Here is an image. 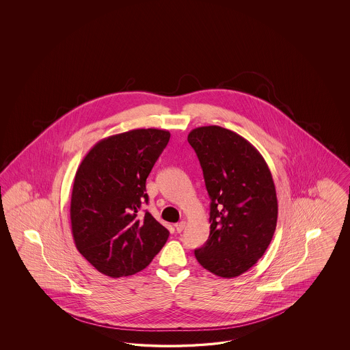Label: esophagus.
I'll list each match as a JSON object with an SVG mask.
<instances>
[{
  "label": "esophagus",
  "mask_w": 350,
  "mask_h": 350,
  "mask_svg": "<svg viewBox=\"0 0 350 350\" xmlns=\"http://www.w3.org/2000/svg\"><path fill=\"white\" fill-rule=\"evenodd\" d=\"M185 226H186V222H185V221H180V222L176 223V224H174L176 231L178 233L182 232V231H183V228H185Z\"/></svg>",
  "instance_id": "1"
}]
</instances>
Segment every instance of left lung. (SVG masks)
<instances>
[{
    "mask_svg": "<svg viewBox=\"0 0 350 350\" xmlns=\"http://www.w3.org/2000/svg\"><path fill=\"white\" fill-rule=\"evenodd\" d=\"M195 150L211 198V233L198 262L214 275H243L263 256L277 224L275 183L260 152L219 126L192 129Z\"/></svg>",
    "mask_w": 350,
    "mask_h": 350,
    "instance_id": "left-lung-1",
    "label": "left lung"
}]
</instances>
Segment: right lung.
<instances>
[{
    "instance_id": "add662e5",
    "label": "right lung",
    "mask_w": 350,
    "mask_h": 350,
    "mask_svg": "<svg viewBox=\"0 0 350 350\" xmlns=\"http://www.w3.org/2000/svg\"><path fill=\"white\" fill-rule=\"evenodd\" d=\"M168 131L132 129L98 141L75 173L70 222L78 252L109 277L146 268L170 231L151 214L146 178L168 145Z\"/></svg>"
}]
</instances>
